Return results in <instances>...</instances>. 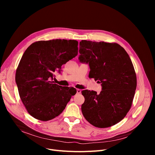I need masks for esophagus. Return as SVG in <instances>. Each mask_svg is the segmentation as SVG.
Wrapping results in <instances>:
<instances>
[{
	"instance_id": "34e87169",
	"label": "esophagus",
	"mask_w": 155,
	"mask_h": 155,
	"mask_svg": "<svg viewBox=\"0 0 155 155\" xmlns=\"http://www.w3.org/2000/svg\"><path fill=\"white\" fill-rule=\"evenodd\" d=\"M80 93H81V90H80V89L77 88V94H80Z\"/></svg>"
}]
</instances>
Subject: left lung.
I'll return each instance as SVG.
<instances>
[{"mask_svg":"<svg viewBox=\"0 0 155 155\" xmlns=\"http://www.w3.org/2000/svg\"><path fill=\"white\" fill-rule=\"evenodd\" d=\"M79 60L89 64L88 77L101 83L100 94L85 90L82 112L95 127L105 128L123 120L131 107L137 85L133 63L124 49L116 43L80 42Z\"/></svg>","mask_w":155,"mask_h":155,"instance_id":"left-lung-1","label":"left lung"}]
</instances>
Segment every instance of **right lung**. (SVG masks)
Returning a JSON list of instances; mask_svg holds the SVG:
<instances>
[{"instance_id": "right-lung-1", "label": "right lung", "mask_w": 155, "mask_h": 155, "mask_svg": "<svg viewBox=\"0 0 155 155\" xmlns=\"http://www.w3.org/2000/svg\"><path fill=\"white\" fill-rule=\"evenodd\" d=\"M76 40L52 39L32 43L24 53L15 72L20 98L28 112L48 121L58 116L77 93L73 87L53 81L54 73L78 54Z\"/></svg>"}]
</instances>
